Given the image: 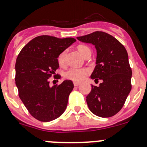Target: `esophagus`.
I'll list each match as a JSON object with an SVG mask.
<instances>
[{"label": "esophagus", "mask_w": 147, "mask_h": 147, "mask_svg": "<svg viewBox=\"0 0 147 147\" xmlns=\"http://www.w3.org/2000/svg\"><path fill=\"white\" fill-rule=\"evenodd\" d=\"M80 85H81V83L77 82H74V86H80Z\"/></svg>", "instance_id": "34e87169"}]
</instances>
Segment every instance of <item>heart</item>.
Segmentation results:
<instances>
[{
  "mask_svg": "<svg viewBox=\"0 0 147 147\" xmlns=\"http://www.w3.org/2000/svg\"><path fill=\"white\" fill-rule=\"evenodd\" d=\"M79 52L82 56L85 55V52L88 50V48L85 45H80L77 48ZM65 51H62L59 56H58L57 61L58 63L60 66H63L65 63ZM88 74V70L85 68H75V67H71L66 71L64 74V76L67 80H72L74 82H82L87 74Z\"/></svg>",
  "mask_w": 147,
  "mask_h": 147,
  "instance_id": "b5f03b06",
  "label": "heart"
}]
</instances>
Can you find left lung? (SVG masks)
<instances>
[{
	"instance_id": "obj_1",
	"label": "left lung",
	"mask_w": 147,
	"mask_h": 147,
	"mask_svg": "<svg viewBox=\"0 0 147 147\" xmlns=\"http://www.w3.org/2000/svg\"><path fill=\"white\" fill-rule=\"evenodd\" d=\"M77 40L95 45L96 65L90 78L102 80L99 86L91 85L86 101L90 110L97 116L108 118L121 110L132 88V70L124 46L112 35L95 32L77 37Z\"/></svg>"
}]
</instances>
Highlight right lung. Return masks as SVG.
Listing matches in <instances>:
<instances>
[{
	"mask_svg": "<svg viewBox=\"0 0 147 147\" xmlns=\"http://www.w3.org/2000/svg\"><path fill=\"white\" fill-rule=\"evenodd\" d=\"M74 42L72 37L42 35L32 39L18 54L15 84L19 97L29 113L40 121L57 119L67 107L72 81L65 80L51 87L49 78L59 67L58 56Z\"/></svg>",
	"mask_w": 147,
	"mask_h": 147,
	"instance_id": "add662e5",
	"label": "right lung"
}]
</instances>
